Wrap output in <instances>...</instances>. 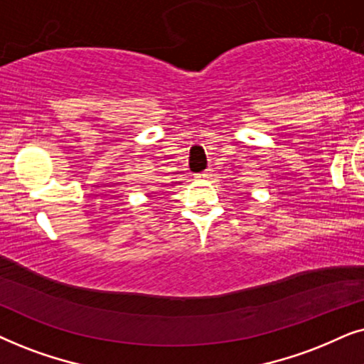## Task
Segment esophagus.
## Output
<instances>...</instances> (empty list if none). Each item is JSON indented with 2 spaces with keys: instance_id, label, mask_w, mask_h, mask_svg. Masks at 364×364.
I'll return each instance as SVG.
<instances>
[{
  "instance_id": "esophagus-1",
  "label": "esophagus",
  "mask_w": 364,
  "mask_h": 364,
  "mask_svg": "<svg viewBox=\"0 0 364 364\" xmlns=\"http://www.w3.org/2000/svg\"><path fill=\"white\" fill-rule=\"evenodd\" d=\"M210 176H211V169H206V171L198 174V178H201V179H208Z\"/></svg>"
}]
</instances>
